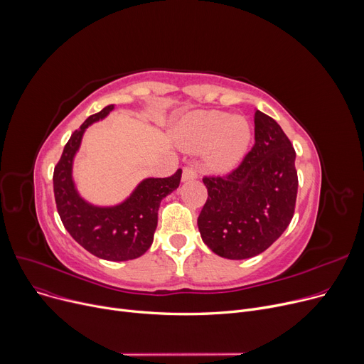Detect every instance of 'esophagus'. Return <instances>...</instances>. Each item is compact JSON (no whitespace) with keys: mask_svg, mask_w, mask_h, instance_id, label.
Masks as SVG:
<instances>
[{"mask_svg":"<svg viewBox=\"0 0 364 364\" xmlns=\"http://www.w3.org/2000/svg\"><path fill=\"white\" fill-rule=\"evenodd\" d=\"M198 176V170L196 166H185L183 167V172H182V181H191V179H196Z\"/></svg>","mask_w":364,"mask_h":364,"instance_id":"1","label":"esophagus"}]
</instances>
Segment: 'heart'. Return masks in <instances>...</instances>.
<instances>
[{
    "mask_svg": "<svg viewBox=\"0 0 364 364\" xmlns=\"http://www.w3.org/2000/svg\"><path fill=\"white\" fill-rule=\"evenodd\" d=\"M182 131L192 148H207V163L219 172H226L241 161L251 138L245 119L220 112L191 114L183 122Z\"/></svg>",
    "mask_w": 364,
    "mask_h": 364,
    "instance_id": "1",
    "label": "heart"
}]
</instances>
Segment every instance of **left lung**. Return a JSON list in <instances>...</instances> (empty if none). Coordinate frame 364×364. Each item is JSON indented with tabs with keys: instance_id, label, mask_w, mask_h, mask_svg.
<instances>
[{
	"instance_id": "8db88e82",
	"label": "left lung",
	"mask_w": 364,
	"mask_h": 364,
	"mask_svg": "<svg viewBox=\"0 0 364 364\" xmlns=\"http://www.w3.org/2000/svg\"><path fill=\"white\" fill-rule=\"evenodd\" d=\"M254 145L222 176H204L208 197L198 216L207 247L230 260L267 250L288 228L295 210V149L270 116L254 113Z\"/></svg>"
}]
</instances>
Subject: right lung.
Returning <instances> with one entry per match:
<instances>
[{
    "label": "right lung",
    "mask_w": 364,
    "mask_h": 364,
    "mask_svg": "<svg viewBox=\"0 0 364 364\" xmlns=\"http://www.w3.org/2000/svg\"><path fill=\"white\" fill-rule=\"evenodd\" d=\"M114 105H107L100 113L85 120L64 145L63 154L54 167V198L60 219L72 238L100 259L126 262L138 259L153 244L161 200L175 191L182 170L168 178H149L139 183L123 204L109 208L85 203L72 181V161L87 127L105 117Z\"/></svg>",
    "instance_id": "right-lung-1"
}]
</instances>
